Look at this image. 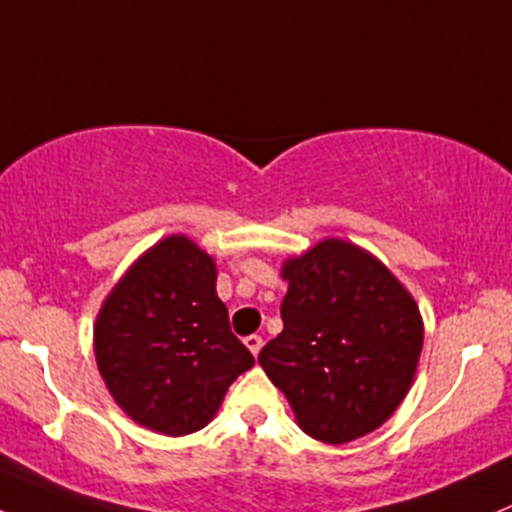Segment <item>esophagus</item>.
Segmentation results:
<instances>
[{"label":"esophagus","mask_w":512,"mask_h":512,"mask_svg":"<svg viewBox=\"0 0 512 512\" xmlns=\"http://www.w3.org/2000/svg\"><path fill=\"white\" fill-rule=\"evenodd\" d=\"M262 345H265V342H262L260 335H247V338H245V347H247V350H250L255 357L260 355Z\"/></svg>","instance_id":"34e87169"}]
</instances>
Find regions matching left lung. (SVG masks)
<instances>
[{
	"instance_id": "8db88e82",
	"label": "left lung",
	"mask_w": 512,
	"mask_h": 512,
	"mask_svg": "<svg viewBox=\"0 0 512 512\" xmlns=\"http://www.w3.org/2000/svg\"><path fill=\"white\" fill-rule=\"evenodd\" d=\"M284 330L257 362L313 440L345 445L386 423L411 391L423 316L379 257L325 238L286 257Z\"/></svg>"
}]
</instances>
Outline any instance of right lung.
Segmentation results:
<instances>
[{
    "instance_id": "obj_1",
    "label": "right lung",
    "mask_w": 512,
    "mask_h": 512,
    "mask_svg": "<svg viewBox=\"0 0 512 512\" xmlns=\"http://www.w3.org/2000/svg\"><path fill=\"white\" fill-rule=\"evenodd\" d=\"M216 260L184 233L143 252L94 323V357L116 406L167 437L206 428L228 386L255 364L230 333Z\"/></svg>"
}]
</instances>
